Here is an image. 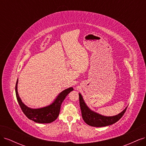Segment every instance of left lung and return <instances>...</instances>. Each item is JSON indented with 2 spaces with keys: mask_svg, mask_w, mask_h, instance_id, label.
Wrapping results in <instances>:
<instances>
[{
  "mask_svg": "<svg viewBox=\"0 0 146 146\" xmlns=\"http://www.w3.org/2000/svg\"><path fill=\"white\" fill-rule=\"evenodd\" d=\"M79 102H80V107L83 121L88 125L96 127L108 126L116 123L122 117L127 108V107L121 113L116 116H105L92 111L88 108V106L85 103V102H84V100L80 94H79Z\"/></svg>",
  "mask_w": 146,
  "mask_h": 146,
  "instance_id": "obj_1",
  "label": "left lung"
}]
</instances>
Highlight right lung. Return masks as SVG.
I'll use <instances>...</instances> for the list:
<instances>
[{"label":"right lung","mask_w":146,"mask_h":146,"mask_svg":"<svg viewBox=\"0 0 146 146\" xmlns=\"http://www.w3.org/2000/svg\"><path fill=\"white\" fill-rule=\"evenodd\" d=\"M17 82L18 79L17 80L15 87L16 95L22 111L29 119L37 123H47L56 120L59 115L61 104L69 92L74 90L73 88H69L60 92L54 102L50 105L41 108L33 109L27 107L22 102L17 92Z\"/></svg>","instance_id":"1"}]
</instances>
